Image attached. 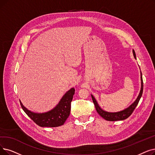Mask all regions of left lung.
I'll return each mask as SVG.
<instances>
[{
    "mask_svg": "<svg viewBox=\"0 0 155 155\" xmlns=\"http://www.w3.org/2000/svg\"><path fill=\"white\" fill-rule=\"evenodd\" d=\"M133 54L134 58L136 59V53L134 50H133ZM140 79H141V89H140V93L139 94V96L137 98V99L132 104H131L128 108L122 111H119V112H117V113H110V112H107L105 111L104 110H103L101 107H99V106L98 105L97 101H96L95 98L94 97V96L92 95H91L92 96V99L93 101V103L94 104V106H95V107L96 109L97 112L98 113L99 115L103 117L104 119H105L107 121H118V120H125L126 118H127L128 117H129L132 113H133L134 110H135V108L136 107L137 105L139 103V100L142 96L143 94V78H142V73H140Z\"/></svg>",
    "mask_w": 155,
    "mask_h": 155,
    "instance_id": "8db88e82",
    "label": "left lung"
}]
</instances>
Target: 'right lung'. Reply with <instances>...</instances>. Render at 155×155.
<instances>
[{
    "label": "right lung",
    "instance_id": "1",
    "mask_svg": "<svg viewBox=\"0 0 155 155\" xmlns=\"http://www.w3.org/2000/svg\"><path fill=\"white\" fill-rule=\"evenodd\" d=\"M75 89L71 88L63 96L59 104L53 110L44 113H35L29 110L20 102L24 111L36 124L40 127H56L64 124L68 118L71 110V103L75 94Z\"/></svg>",
    "mask_w": 155,
    "mask_h": 155
}]
</instances>
